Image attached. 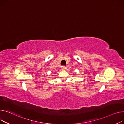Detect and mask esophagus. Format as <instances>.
Wrapping results in <instances>:
<instances>
[{"label":"esophagus","instance_id":"34e87169","mask_svg":"<svg viewBox=\"0 0 124 124\" xmlns=\"http://www.w3.org/2000/svg\"><path fill=\"white\" fill-rule=\"evenodd\" d=\"M62 70H65L67 69V67H65V66H62Z\"/></svg>","mask_w":124,"mask_h":124}]
</instances>
